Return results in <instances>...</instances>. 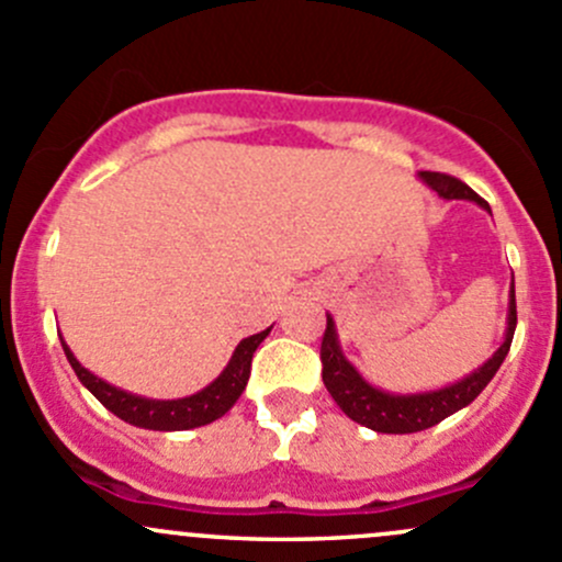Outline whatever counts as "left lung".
Listing matches in <instances>:
<instances>
[{"mask_svg":"<svg viewBox=\"0 0 562 562\" xmlns=\"http://www.w3.org/2000/svg\"><path fill=\"white\" fill-rule=\"evenodd\" d=\"M428 188H434L441 199H465V202L480 204L482 210L490 212L487 202H482L465 182L454 180L450 175L439 172H420L417 175ZM517 328V301H515V277H512L509 288V315H506V334L498 350L493 352L480 369L465 374L463 380L452 382V385L439 390H425V393H390V390L374 387L358 374L356 366L347 360L341 352L339 334H336L334 317L328 315L326 334H323L321 360H323V382H326L330 398L339 404L350 420L366 428L376 430V434H417V430L430 428V425L441 423L445 417L454 415L463 406H469L476 395L487 387L495 371L504 363L506 352H509L512 339H515Z\"/></svg>","mask_w":562,"mask_h":562,"instance_id":"obj_1","label":"left lung"}]
</instances>
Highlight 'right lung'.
Wrapping results in <instances>:
<instances>
[{
    "label": "right lung",
    "mask_w": 562,
    "mask_h": 562,
    "mask_svg": "<svg viewBox=\"0 0 562 562\" xmlns=\"http://www.w3.org/2000/svg\"><path fill=\"white\" fill-rule=\"evenodd\" d=\"M269 330L271 326L261 330V334H252L247 336V339H241L239 345H236L232 360L226 363V369L217 374V380H212L210 385L199 390V393L172 401L145 398V395H134L110 385L102 376L91 374V371L75 358V352L69 350L67 341H61V347L64 356H67L69 366H72L82 385L91 390L99 398V404L108 406L112 415L121 417L123 423L137 425V428L147 430H188L217 420V417H223L232 409L236 398L241 395V390L247 387V380H250L252 352H256L258 345L269 336Z\"/></svg>",
    "instance_id": "right-lung-1"
}]
</instances>
